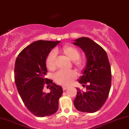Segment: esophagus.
<instances>
[{
	"label": "esophagus",
	"mask_w": 129,
	"mask_h": 129,
	"mask_svg": "<svg viewBox=\"0 0 129 129\" xmlns=\"http://www.w3.org/2000/svg\"><path fill=\"white\" fill-rule=\"evenodd\" d=\"M69 88V86H63V87H62V89H63V90H66L67 89H68Z\"/></svg>",
	"instance_id": "34e87169"
}]
</instances>
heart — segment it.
I'll list each match as a JSON object with an SVG mask.
<instances>
[{"mask_svg": "<svg viewBox=\"0 0 129 129\" xmlns=\"http://www.w3.org/2000/svg\"><path fill=\"white\" fill-rule=\"evenodd\" d=\"M56 51H52L48 54L46 59V66L48 70L54 71L57 68V56ZM62 53L73 61L75 67L80 71L85 68V62L79 59L80 53L75 48L70 46H65L62 48ZM77 77V73L73 70L70 71H59L54 75V80L61 85H70Z\"/></svg>", "mask_w": 129, "mask_h": 129, "instance_id": "obj_1", "label": "heart"}]
</instances>
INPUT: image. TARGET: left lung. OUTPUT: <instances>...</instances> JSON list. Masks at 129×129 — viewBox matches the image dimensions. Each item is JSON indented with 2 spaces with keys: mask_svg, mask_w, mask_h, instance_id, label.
<instances>
[{
  "mask_svg": "<svg viewBox=\"0 0 129 129\" xmlns=\"http://www.w3.org/2000/svg\"><path fill=\"white\" fill-rule=\"evenodd\" d=\"M73 45L81 48L87 58L83 76L78 80L83 87L86 84V91L76 89L73 104L76 110L81 112H96L107 100L111 87V66L108 56L103 48L89 38L76 39Z\"/></svg>",
  "mask_w": 129,
  "mask_h": 129,
  "instance_id": "1",
  "label": "left lung"
}]
</instances>
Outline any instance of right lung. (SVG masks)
Returning <instances> with one entry per match:
<instances>
[{
    "instance_id": "1",
    "label": "right lung",
    "mask_w": 129,
    "mask_h": 129,
    "mask_svg": "<svg viewBox=\"0 0 129 129\" xmlns=\"http://www.w3.org/2000/svg\"><path fill=\"white\" fill-rule=\"evenodd\" d=\"M60 41L38 40L22 49L15 65V81L19 94L27 108L38 117L52 115L57 111L63 90L53 81L46 78V59ZM45 85L50 89L44 93Z\"/></svg>"
}]
</instances>
